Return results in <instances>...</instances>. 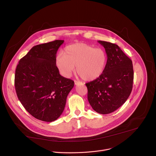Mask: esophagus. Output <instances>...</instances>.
<instances>
[{
  "mask_svg": "<svg viewBox=\"0 0 156 156\" xmlns=\"http://www.w3.org/2000/svg\"><path fill=\"white\" fill-rule=\"evenodd\" d=\"M75 85H83V83L80 81H75Z\"/></svg>",
  "mask_w": 156,
  "mask_h": 156,
  "instance_id": "1",
  "label": "esophagus"
}]
</instances>
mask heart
<instances>
[{
	"instance_id": "heart-1",
	"label": "heart",
	"mask_w": 156,
	"mask_h": 156,
	"mask_svg": "<svg viewBox=\"0 0 156 156\" xmlns=\"http://www.w3.org/2000/svg\"><path fill=\"white\" fill-rule=\"evenodd\" d=\"M107 61V55L103 49L76 43L65 48L63 54L57 56L56 65L65 76H70L76 66V73L83 79L93 81L101 75Z\"/></svg>"
}]
</instances>
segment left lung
I'll list each match as a JSON object with an SVG mask.
<instances>
[{
    "label": "left lung",
    "instance_id": "obj_1",
    "mask_svg": "<svg viewBox=\"0 0 156 156\" xmlns=\"http://www.w3.org/2000/svg\"><path fill=\"white\" fill-rule=\"evenodd\" d=\"M104 47L107 61L101 75L86 83L88 100L95 112L108 114L115 111L128 99L132 90V60L115 44L98 41Z\"/></svg>",
    "mask_w": 156,
    "mask_h": 156
}]
</instances>
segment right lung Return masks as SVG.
I'll return each instance as SVG.
<instances>
[{
	"mask_svg": "<svg viewBox=\"0 0 156 156\" xmlns=\"http://www.w3.org/2000/svg\"><path fill=\"white\" fill-rule=\"evenodd\" d=\"M64 40L36 45L20 59L15 73L17 97L36 119L48 122L63 113L74 81L62 76L56 65L57 51Z\"/></svg>",
	"mask_w": 156,
	"mask_h": 156,
	"instance_id": "right-lung-1",
	"label": "right lung"
}]
</instances>
